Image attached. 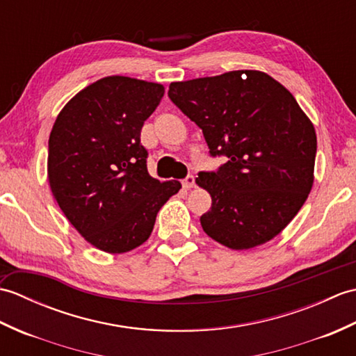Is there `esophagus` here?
I'll use <instances>...</instances> for the list:
<instances>
[{
  "label": "esophagus",
  "instance_id": "esophagus-1",
  "mask_svg": "<svg viewBox=\"0 0 356 356\" xmlns=\"http://www.w3.org/2000/svg\"><path fill=\"white\" fill-rule=\"evenodd\" d=\"M194 184H195V177L193 176V174H188V176L184 179V182H182L184 188H186V190H191Z\"/></svg>",
  "mask_w": 356,
  "mask_h": 356
}]
</instances>
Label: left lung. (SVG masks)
I'll use <instances>...</instances> for the list:
<instances>
[{"label":"left lung","mask_w":356,"mask_h":356,"mask_svg":"<svg viewBox=\"0 0 356 356\" xmlns=\"http://www.w3.org/2000/svg\"><path fill=\"white\" fill-rule=\"evenodd\" d=\"M168 96L200 128L211 157H228L195 179L213 199L203 231L237 251L278 236L312 190L316 154L315 128L289 90L236 70L172 82Z\"/></svg>","instance_id":"8db88e82"}]
</instances>
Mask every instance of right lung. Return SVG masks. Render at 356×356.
<instances>
[{
    "label": "right lung",
    "instance_id": "right-lung-1",
    "mask_svg": "<svg viewBox=\"0 0 356 356\" xmlns=\"http://www.w3.org/2000/svg\"><path fill=\"white\" fill-rule=\"evenodd\" d=\"M163 87L108 76L86 87L59 113L49 139V182L69 222L95 248L122 254L151 236L156 216L182 185L147 170L143 122Z\"/></svg>",
    "mask_w": 356,
    "mask_h": 356
}]
</instances>
